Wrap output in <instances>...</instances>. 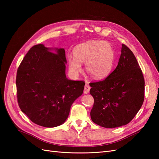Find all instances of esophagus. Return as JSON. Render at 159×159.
I'll return each instance as SVG.
<instances>
[{
	"mask_svg": "<svg viewBox=\"0 0 159 159\" xmlns=\"http://www.w3.org/2000/svg\"><path fill=\"white\" fill-rule=\"evenodd\" d=\"M90 89H91V88H90V86L89 85V84H86L85 85V87H84V93L85 94H87V93H88L89 92V90H90Z\"/></svg>",
	"mask_w": 159,
	"mask_h": 159,
	"instance_id": "obj_1",
	"label": "esophagus"
}]
</instances>
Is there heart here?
Listing matches in <instances>:
<instances>
[{
  "instance_id": "b5f03b06",
  "label": "heart",
  "mask_w": 159,
  "mask_h": 159,
  "mask_svg": "<svg viewBox=\"0 0 159 159\" xmlns=\"http://www.w3.org/2000/svg\"><path fill=\"white\" fill-rule=\"evenodd\" d=\"M68 60L69 70L73 74H79L82 70L81 63H85L86 70L93 78L102 79L111 71L114 51L107 42L91 40L77 46L74 56H69Z\"/></svg>"
}]
</instances>
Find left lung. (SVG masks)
Here are the masks:
<instances>
[{"mask_svg":"<svg viewBox=\"0 0 159 159\" xmlns=\"http://www.w3.org/2000/svg\"><path fill=\"white\" fill-rule=\"evenodd\" d=\"M94 99L92 121L105 128L128 124L141 109L145 99V79L132 51L122 44L116 68L106 78L91 82Z\"/></svg>","mask_w":159,"mask_h":159,"instance_id":"8db88e82","label":"left lung"}]
</instances>
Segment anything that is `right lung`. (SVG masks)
<instances>
[{"label": "right lung", "mask_w": 159, "mask_h": 159, "mask_svg": "<svg viewBox=\"0 0 159 159\" xmlns=\"http://www.w3.org/2000/svg\"><path fill=\"white\" fill-rule=\"evenodd\" d=\"M50 50L43 44L32 46L18 66L16 78L19 107L31 121L44 127L66 121L85 85L84 81L66 78L64 49Z\"/></svg>", "instance_id": "obj_1"}]
</instances>
